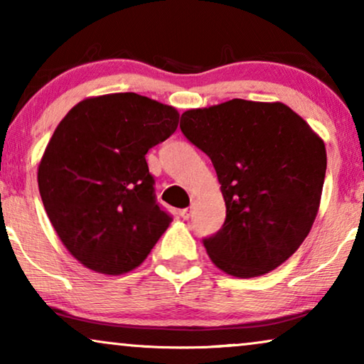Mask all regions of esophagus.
<instances>
[{"instance_id": "1", "label": "esophagus", "mask_w": 364, "mask_h": 364, "mask_svg": "<svg viewBox=\"0 0 364 364\" xmlns=\"http://www.w3.org/2000/svg\"><path fill=\"white\" fill-rule=\"evenodd\" d=\"M192 212H193V207L182 208V210H181V217H182V218H186V220H187V218H191V217H192Z\"/></svg>"}]
</instances>
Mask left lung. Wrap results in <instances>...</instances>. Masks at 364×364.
Wrapping results in <instances>:
<instances>
[{
    "label": "left lung",
    "mask_w": 364,
    "mask_h": 364,
    "mask_svg": "<svg viewBox=\"0 0 364 364\" xmlns=\"http://www.w3.org/2000/svg\"><path fill=\"white\" fill-rule=\"evenodd\" d=\"M181 131L210 157L227 207L220 230L202 240L208 257L233 277L275 270L315 222L325 144L285 104L245 99L186 111Z\"/></svg>",
    "instance_id": "obj_1"
}]
</instances>
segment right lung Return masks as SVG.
<instances>
[{"label": "right lung", "instance_id": "1", "mask_svg": "<svg viewBox=\"0 0 364 364\" xmlns=\"http://www.w3.org/2000/svg\"><path fill=\"white\" fill-rule=\"evenodd\" d=\"M178 112L136 92L84 99L59 122L38 168L44 208L64 247L106 275L131 272L167 230L146 154Z\"/></svg>", "mask_w": 364, "mask_h": 364}]
</instances>
